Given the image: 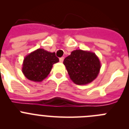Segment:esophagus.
<instances>
[{"label": "esophagus", "mask_w": 129, "mask_h": 129, "mask_svg": "<svg viewBox=\"0 0 129 129\" xmlns=\"http://www.w3.org/2000/svg\"><path fill=\"white\" fill-rule=\"evenodd\" d=\"M64 58L63 57H61L60 59H59V61H60L61 62H62L64 61Z\"/></svg>", "instance_id": "obj_1"}]
</instances>
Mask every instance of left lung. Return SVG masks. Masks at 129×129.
<instances>
[{"label": "left lung", "instance_id": "1", "mask_svg": "<svg viewBox=\"0 0 129 129\" xmlns=\"http://www.w3.org/2000/svg\"><path fill=\"white\" fill-rule=\"evenodd\" d=\"M70 78L76 85H87L98 77L101 62L95 53L90 51L76 50L64 59Z\"/></svg>", "mask_w": 129, "mask_h": 129}]
</instances>
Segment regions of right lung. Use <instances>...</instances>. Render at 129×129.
Listing matches in <instances>:
<instances>
[{
    "mask_svg": "<svg viewBox=\"0 0 129 129\" xmlns=\"http://www.w3.org/2000/svg\"><path fill=\"white\" fill-rule=\"evenodd\" d=\"M59 61V58L55 56V52L39 48L25 57L22 72L29 80L41 82L48 76L53 64Z\"/></svg>",
    "mask_w": 129,
    "mask_h": 129,
    "instance_id": "right-lung-1",
    "label": "right lung"
}]
</instances>
